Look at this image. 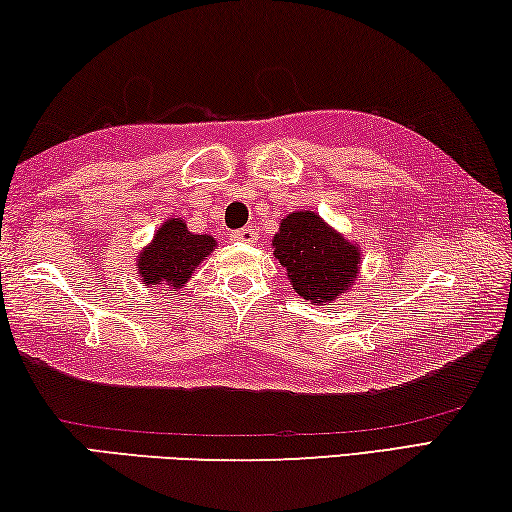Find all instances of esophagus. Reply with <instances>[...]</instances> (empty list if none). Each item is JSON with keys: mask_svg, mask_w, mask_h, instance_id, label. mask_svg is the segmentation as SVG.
Masks as SVG:
<instances>
[{"mask_svg": "<svg viewBox=\"0 0 512 512\" xmlns=\"http://www.w3.org/2000/svg\"><path fill=\"white\" fill-rule=\"evenodd\" d=\"M258 238V231L251 229V226H245V229H238L231 233V240L236 242H254Z\"/></svg>", "mask_w": 512, "mask_h": 512, "instance_id": "obj_1", "label": "esophagus"}]
</instances>
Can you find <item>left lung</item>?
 <instances>
[{"instance_id": "obj_1", "label": "left lung", "mask_w": 512, "mask_h": 512, "mask_svg": "<svg viewBox=\"0 0 512 512\" xmlns=\"http://www.w3.org/2000/svg\"><path fill=\"white\" fill-rule=\"evenodd\" d=\"M272 247L276 261L286 267L290 286L315 306L333 304L358 279L363 251L313 211L283 217Z\"/></svg>"}]
</instances>
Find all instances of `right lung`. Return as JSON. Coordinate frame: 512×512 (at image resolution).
<instances>
[{
  "instance_id": "1",
  "label": "right lung",
  "mask_w": 512,
  "mask_h": 512,
  "mask_svg": "<svg viewBox=\"0 0 512 512\" xmlns=\"http://www.w3.org/2000/svg\"><path fill=\"white\" fill-rule=\"evenodd\" d=\"M213 249V236H197L188 231L181 217H170L154 233V240L138 254L136 270L149 288L170 286L179 290L195 274V267L211 256Z\"/></svg>"
}]
</instances>
